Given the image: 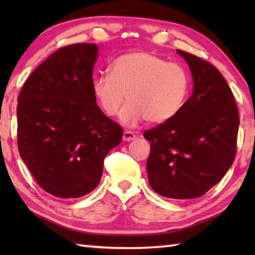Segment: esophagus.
<instances>
[{
    "label": "esophagus",
    "instance_id": "34e87169",
    "mask_svg": "<svg viewBox=\"0 0 255 255\" xmlns=\"http://www.w3.org/2000/svg\"><path fill=\"white\" fill-rule=\"evenodd\" d=\"M133 139H135V134L133 133V132L128 131V130L124 131V133H123L124 141H131V140H133Z\"/></svg>",
    "mask_w": 255,
    "mask_h": 255
}]
</instances>
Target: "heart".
<instances>
[{
  "instance_id": "obj_1",
  "label": "heart",
  "mask_w": 255,
  "mask_h": 255,
  "mask_svg": "<svg viewBox=\"0 0 255 255\" xmlns=\"http://www.w3.org/2000/svg\"><path fill=\"white\" fill-rule=\"evenodd\" d=\"M110 75L93 80L92 90L107 116L120 114L123 124L133 127L146 120L161 124L176 116L190 88L189 73L182 65L167 62L152 52L122 54L110 65Z\"/></svg>"
}]
</instances>
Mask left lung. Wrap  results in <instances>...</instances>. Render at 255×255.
Returning <instances> with one entry per match:
<instances>
[{
	"label": "left lung",
	"mask_w": 255,
	"mask_h": 255,
	"mask_svg": "<svg viewBox=\"0 0 255 255\" xmlns=\"http://www.w3.org/2000/svg\"><path fill=\"white\" fill-rule=\"evenodd\" d=\"M189 66L193 95L175 117L144 132L151 141L148 182L161 196L200 197L235 161L239 114L221 72L207 60L177 50Z\"/></svg>",
	"instance_id": "left-lung-1"
}]
</instances>
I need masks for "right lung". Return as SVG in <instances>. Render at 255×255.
Instances as JSON below:
<instances>
[{
  "instance_id": "1",
  "label": "right lung",
  "mask_w": 255,
  "mask_h": 255,
  "mask_svg": "<svg viewBox=\"0 0 255 255\" xmlns=\"http://www.w3.org/2000/svg\"><path fill=\"white\" fill-rule=\"evenodd\" d=\"M96 44L59 48L24 83L17 104L20 158L45 191L78 198L99 186L103 161L123 128L93 95Z\"/></svg>"
}]
</instances>
